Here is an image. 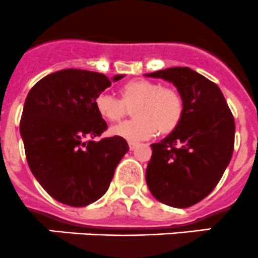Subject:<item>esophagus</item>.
<instances>
[{"label":"esophagus","instance_id":"34e87169","mask_svg":"<svg viewBox=\"0 0 258 258\" xmlns=\"http://www.w3.org/2000/svg\"><path fill=\"white\" fill-rule=\"evenodd\" d=\"M137 147H138V143L129 142V149H130V150H134Z\"/></svg>","mask_w":258,"mask_h":258}]
</instances>
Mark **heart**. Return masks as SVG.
<instances>
[{"label": "heart", "instance_id": "heart-1", "mask_svg": "<svg viewBox=\"0 0 258 258\" xmlns=\"http://www.w3.org/2000/svg\"><path fill=\"white\" fill-rule=\"evenodd\" d=\"M120 99L109 94H100L95 99L99 115L109 123L120 121L126 114V106L133 107L132 120L110 129V134L128 142H140L163 135L178 128L184 113L183 98L175 89L162 86L157 81L133 79L119 89Z\"/></svg>", "mask_w": 258, "mask_h": 258}]
</instances>
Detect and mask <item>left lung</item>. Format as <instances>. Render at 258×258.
Returning a JSON list of instances; mask_svg holds the SVG:
<instances>
[{"label": "left lung", "instance_id": "left-lung-1", "mask_svg": "<svg viewBox=\"0 0 258 258\" xmlns=\"http://www.w3.org/2000/svg\"><path fill=\"white\" fill-rule=\"evenodd\" d=\"M172 83L184 113L178 128L152 144L145 179L159 202L187 208L207 197L221 180L234 147V119L221 89L189 68L145 74Z\"/></svg>", "mask_w": 258, "mask_h": 258}]
</instances>
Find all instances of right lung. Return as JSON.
<instances>
[{"label": "right lung", "instance_id": "right-lung-1", "mask_svg": "<svg viewBox=\"0 0 258 258\" xmlns=\"http://www.w3.org/2000/svg\"><path fill=\"white\" fill-rule=\"evenodd\" d=\"M111 80L65 69L42 78L27 94L20 121L27 163L43 189L63 205L85 207L103 197L129 150L120 137L95 140L108 129L95 99Z\"/></svg>", "mask_w": 258, "mask_h": 258}]
</instances>
